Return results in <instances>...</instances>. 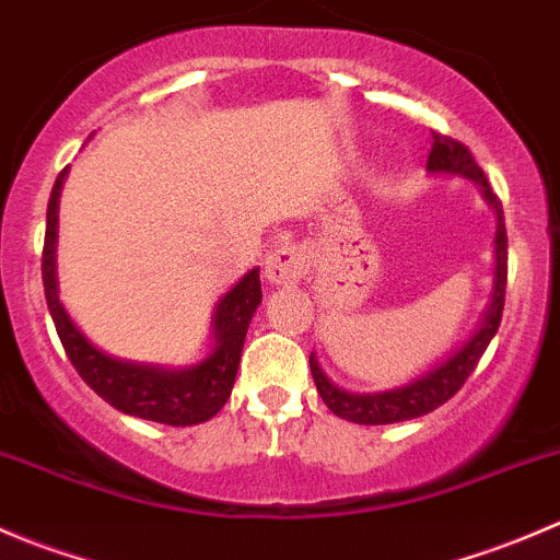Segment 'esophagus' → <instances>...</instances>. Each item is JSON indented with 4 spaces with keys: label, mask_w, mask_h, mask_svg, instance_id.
Masks as SVG:
<instances>
[{
    "label": "esophagus",
    "mask_w": 560,
    "mask_h": 560,
    "mask_svg": "<svg viewBox=\"0 0 560 560\" xmlns=\"http://www.w3.org/2000/svg\"><path fill=\"white\" fill-rule=\"evenodd\" d=\"M306 252L295 244H281L265 257V276L270 284H298L306 276Z\"/></svg>",
    "instance_id": "1"
}]
</instances>
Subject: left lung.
Instances as JSON below:
<instances>
[{
	"mask_svg": "<svg viewBox=\"0 0 560 560\" xmlns=\"http://www.w3.org/2000/svg\"><path fill=\"white\" fill-rule=\"evenodd\" d=\"M428 171L431 173H453L463 175V178H471L482 186V195L490 206L499 213V230H495V281H493V298H490V306L485 312L482 325L479 330L468 338V343H463L453 358L444 360L442 365H436L433 371H428L425 376L415 380L406 387L385 389V393H347V389L336 387L325 374H322L319 363L312 354L308 365H312L314 385L319 389L322 400L327 404V409L332 415H338L341 420L358 422V425H389V422H404L415 420V417L428 415V411L439 409L442 404H447L450 398L466 385L468 376L477 369L479 358L488 349L490 338L495 336L501 325V314H504V295H506V228H504V208L501 200L495 197V191L490 189L488 178H485L482 167L474 162L468 145H463L460 140L447 138L442 132H433V145L431 154H428Z\"/></svg>",
	"mask_w": 560,
	"mask_h": 560,
	"instance_id": "left-lung-1",
	"label": "left lung"
}]
</instances>
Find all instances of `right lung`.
<instances>
[{"label": "right lung", "instance_id": "obj_1", "mask_svg": "<svg viewBox=\"0 0 560 560\" xmlns=\"http://www.w3.org/2000/svg\"><path fill=\"white\" fill-rule=\"evenodd\" d=\"M65 175L67 167L56 178L48 200L43 287L48 312L54 316L56 332H59L67 358L75 365L81 380L124 415L165 422V425H197V422L211 420L233 393L248 322L262 301L259 270H248L244 279L219 301L217 319H213L217 322V349L200 365H191L184 371H165L156 369V365L121 363V360L107 358L81 336V330L72 325L70 316L61 308L59 295H56V211H59V191L65 184Z\"/></svg>", "mask_w": 560, "mask_h": 560}]
</instances>
